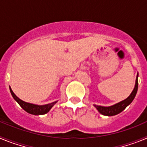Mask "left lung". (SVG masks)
<instances>
[{
  "instance_id": "8db88e82",
  "label": "left lung",
  "mask_w": 147,
  "mask_h": 147,
  "mask_svg": "<svg viewBox=\"0 0 147 147\" xmlns=\"http://www.w3.org/2000/svg\"><path fill=\"white\" fill-rule=\"evenodd\" d=\"M138 74L137 76H136V85H135L134 89H133L132 93H130V95L127 98H125V99L121 101V102H118V103L112 105V106H109V107H104V106H99V105H93V106L97 109V110L100 113L104 115L113 116V115H115L120 113L128 105H129L132 103V102L133 101L135 97H136V93H137L138 91Z\"/></svg>"
}]
</instances>
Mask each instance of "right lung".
Returning <instances> with one entry per match:
<instances>
[{
  "mask_svg": "<svg viewBox=\"0 0 147 147\" xmlns=\"http://www.w3.org/2000/svg\"><path fill=\"white\" fill-rule=\"evenodd\" d=\"M10 92H11V94L12 96V97L14 98V99L18 102L19 105H20V107L23 109V110L26 111L27 113L30 114H32V115H44V114H46L47 113L49 112V110L52 108V107L55 105L57 101L56 102H52V103L47 104V105H34V104L28 103V102H26L23 100H21L20 98H18L16 95L14 93V92L12 91L11 88L9 87Z\"/></svg>",
  "mask_w": 147,
  "mask_h": 147,
  "instance_id": "obj_1",
  "label": "right lung"
}]
</instances>
